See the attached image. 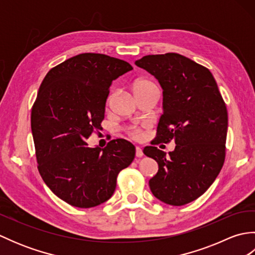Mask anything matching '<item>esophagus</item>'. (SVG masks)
<instances>
[{
  "label": "esophagus",
  "instance_id": "34e87169",
  "mask_svg": "<svg viewBox=\"0 0 255 255\" xmlns=\"http://www.w3.org/2000/svg\"><path fill=\"white\" fill-rule=\"evenodd\" d=\"M142 155H143L142 149L140 148V147H136V156H138V158H141Z\"/></svg>",
  "mask_w": 255,
  "mask_h": 255
}]
</instances>
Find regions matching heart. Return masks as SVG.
Here are the masks:
<instances>
[{
  "label": "heart",
  "instance_id": "heart-1",
  "mask_svg": "<svg viewBox=\"0 0 255 255\" xmlns=\"http://www.w3.org/2000/svg\"><path fill=\"white\" fill-rule=\"evenodd\" d=\"M131 88H132L133 94L136 97L147 94V93H149V92L158 91V86L155 85L154 82H152V81L149 80V79H144V78H140V79L134 80L132 85H131ZM113 96H114V93H111L110 96H108L107 104H110V102L112 101ZM126 131L128 133V136L133 140H138V139L141 138V136H142L141 130H140V129H138V128H136V127H129V128L126 129Z\"/></svg>",
  "mask_w": 255,
  "mask_h": 255
}]
</instances>
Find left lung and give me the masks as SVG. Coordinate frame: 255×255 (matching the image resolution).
<instances>
[{"instance_id": "left-lung-1", "label": "left lung", "mask_w": 255, "mask_h": 255, "mask_svg": "<svg viewBox=\"0 0 255 255\" xmlns=\"http://www.w3.org/2000/svg\"><path fill=\"white\" fill-rule=\"evenodd\" d=\"M136 66L158 79L163 89V114L156 139L143 153L158 162L149 181L154 196L172 206L197 199L218 176L226 158L228 112L207 68L178 53L144 56ZM176 141L166 154L155 147Z\"/></svg>"}]
</instances>
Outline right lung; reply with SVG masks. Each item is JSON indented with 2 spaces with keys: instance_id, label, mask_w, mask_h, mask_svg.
<instances>
[{
  "instance_id": "right-lung-1",
  "label": "right lung",
  "mask_w": 255,
  "mask_h": 255,
  "mask_svg": "<svg viewBox=\"0 0 255 255\" xmlns=\"http://www.w3.org/2000/svg\"><path fill=\"white\" fill-rule=\"evenodd\" d=\"M132 70L102 53H81L47 73L31 108V132L42 180L69 205L91 208L115 192L118 173L134 159V145L116 139L104 149L86 139L99 130L114 80Z\"/></svg>"
}]
</instances>
